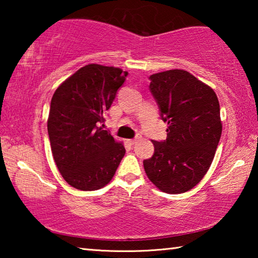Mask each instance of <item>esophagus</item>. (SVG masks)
Returning <instances> with one entry per match:
<instances>
[{
    "instance_id": "1",
    "label": "esophagus",
    "mask_w": 258,
    "mask_h": 258,
    "mask_svg": "<svg viewBox=\"0 0 258 258\" xmlns=\"http://www.w3.org/2000/svg\"><path fill=\"white\" fill-rule=\"evenodd\" d=\"M138 139H139V138H135V139H132V140H128V143H130L131 146H133V145H135V143H137Z\"/></svg>"
}]
</instances>
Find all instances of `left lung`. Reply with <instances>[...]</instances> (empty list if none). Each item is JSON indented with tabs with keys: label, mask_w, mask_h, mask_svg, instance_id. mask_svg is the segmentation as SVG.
<instances>
[{
	"label": "left lung",
	"mask_w": 258,
	"mask_h": 258,
	"mask_svg": "<svg viewBox=\"0 0 258 258\" xmlns=\"http://www.w3.org/2000/svg\"><path fill=\"white\" fill-rule=\"evenodd\" d=\"M149 90L168 128L143 160L149 180L166 194L191 190L211 167L222 134L220 103L212 87L181 69L149 77Z\"/></svg>",
	"instance_id": "obj_1"
}]
</instances>
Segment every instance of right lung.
I'll use <instances>...</instances> for the list:
<instances>
[{
  "label": "right lung",
  "mask_w": 258,
  "mask_h": 258,
  "mask_svg": "<svg viewBox=\"0 0 258 258\" xmlns=\"http://www.w3.org/2000/svg\"><path fill=\"white\" fill-rule=\"evenodd\" d=\"M127 72L91 63L67 78L52 97L47 133L56 167L68 184L98 190L111 181L125 148L103 130L104 116Z\"/></svg>",
  "instance_id": "add662e5"
}]
</instances>
